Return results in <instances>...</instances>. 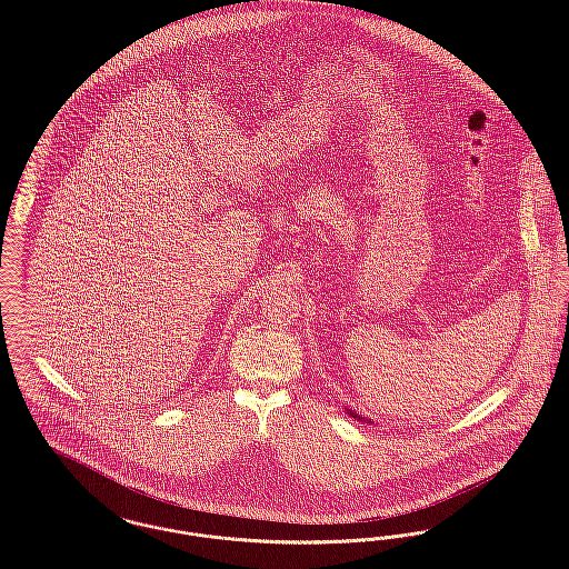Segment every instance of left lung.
<instances>
[{"instance_id":"left-lung-1","label":"left lung","mask_w":569,"mask_h":569,"mask_svg":"<svg viewBox=\"0 0 569 569\" xmlns=\"http://www.w3.org/2000/svg\"><path fill=\"white\" fill-rule=\"evenodd\" d=\"M350 416H353V418H358V420H362V418H360V416H356L353 411H350ZM362 422H365V420H362Z\"/></svg>"}]
</instances>
